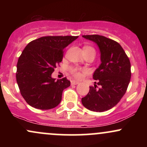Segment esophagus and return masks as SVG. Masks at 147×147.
I'll return each instance as SVG.
<instances>
[{
    "label": "esophagus",
    "instance_id": "1",
    "mask_svg": "<svg viewBox=\"0 0 147 147\" xmlns=\"http://www.w3.org/2000/svg\"><path fill=\"white\" fill-rule=\"evenodd\" d=\"M79 82L78 81H75V80H72L71 81V85H77L78 84Z\"/></svg>",
    "mask_w": 147,
    "mask_h": 147
}]
</instances>
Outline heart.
Here are the masks:
<instances>
[{
    "mask_svg": "<svg viewBox=\"0 0 147 147\" xmlns=\"http://www.w3.org/2000/svg\"><path fill=\"white\" fill-rule=\"evenodd\" d=\"M86 48H89V47H85ZM92 49V48H91ZM93 50V49H92ZM82 72H85V70H82L81 69H79L78 68H71V73L75 76V77L77 78H80L82 76Z\"/></svg>",
    "mask_w": 147,
    "mask_h": 147,
    "instance_id": "heart-1",
    "label": "heart"
}]
</instances>
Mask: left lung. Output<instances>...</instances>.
Returning <instances> with one entry per match:
<instances>
[{"label": "left lung", "mask_w": 147, "mask_h": 147, "mask_svg": "<svg viewBox=\"0 0 147 147\" xmlns=\"http://www.w3.org/2000/svg\"><path fill=\"white\" fill-rule=\"evenodd\" d=\"M82 36L98 45L102 63L92 76L99 88L95 84L90 86L82 103L88 110L104 112L117 105L126 93L131 77V63L117 42L98 34Z\"/></svg>", "instance_id": "8db88e82"}]
</instances>
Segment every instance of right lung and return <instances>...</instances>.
<instances>
[{"instance_id": "add662e5", "label": "right lung", "mask_w": 147, "mask_h": 147, "mask_svg": "<svg viewBox=\"0 0 147 147\" xmlns=\"http://www.w3.org/2000/svg\"><path fill=\"white\" fill-rule=\"evenodd\" d=\"M77 38L43 36L30 42L22 52L16 66V82L30 106L48 110L59 104L63 90L70 86V82L66 77L55 81L51 75L63 59V49Z\"/></svg>"}]
</instances>
